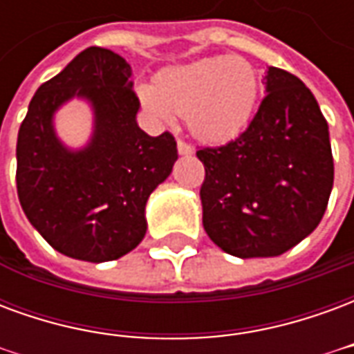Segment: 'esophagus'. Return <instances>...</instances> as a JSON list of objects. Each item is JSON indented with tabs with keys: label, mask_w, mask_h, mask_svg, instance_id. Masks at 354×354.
<instances>
[{
	"label": "esophagus",
	"mask_w": 354,
	"mask_h": 354,
	"mask_svg": "<svg viewBox=\"0 0 354 354\" xmlns=\"http://www.w3.org/2000/svg\"><path fill=\"white\" fill-rule=\"evenodd\" d=\"M178 153L180 155H189L193 153V146L192 144H187L185 140H178Z\"/></svg>",
	"instance_id": "obj_1"
}]
</instances>
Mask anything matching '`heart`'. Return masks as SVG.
<instances>
[{"mask_svg": "<svg viewBox=\"0 0 354 354\" xmlns=\"http://www.w3.org/2000/svg\"><path fill=\"white\" fill-rule=\"evenodd\" d=\"M258 88L256 68L246 58L212 57L165 70L153 88H140V100L161 121L182 113L197 138L223 142L248 124Z\"/></svg>", "mask_w": 354, "mask_h": 354, "instance_id": "obj_1", "label": "heart"}]
</instances>
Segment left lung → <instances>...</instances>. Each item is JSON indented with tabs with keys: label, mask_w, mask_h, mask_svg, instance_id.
<instances>
[{
	"label": "left lung",
	"mask_w": 354,
	"mask_h": 354,
	"mask_svg": "<svg viewBox=\"0 0 354 354\" xmlns=\"http://www.w3.org/2000/svg\"><path fill=\"white\" fill-rule=\"evenodd\" d=\"M254 119L223 146L199 147L203 225L237 258L281 256L324 216L334 157L319 102L294 73L269 68Z\"/></svg>",
	"instance_id": "left-lung-1"
}]
</instances>
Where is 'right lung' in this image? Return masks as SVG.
Instances as JSON below:
<instances>
[{"label": "right lung", "instance_id": "obj_1", "mask_svg": "<svg viewBox=\"0 0 354 354\" xmlns=\"http://www.w3.org/2000/svg\"><path fill=\"white\" fill-rule=\"evenodd\" d=\"M131 66L102 47L81 50L37 88L17 140V193L24 214L55 250L75 260L109 261L146 235L147 197L178 159L169 131L149 136L136 124L140 102ZM72 95L93 102L97 131L87 150L59 146L50 119Z\"/></svg>", "mask_w": 354, "mask_h": 354}]
</instances>
